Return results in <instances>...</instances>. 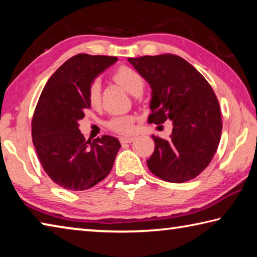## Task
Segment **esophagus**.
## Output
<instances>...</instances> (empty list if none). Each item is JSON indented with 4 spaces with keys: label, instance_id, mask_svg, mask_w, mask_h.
<instances>
[{
    "label": "esophagus",
    "instance_id": "34e87169",
    "mask_svg": "<svg viewBox=\"0 0 257 257\" xmlns=\"http://www.w3.org/2000/svg\"><path fill=\"white\" fill-rule=\"evenodd\" d=\"M134 137H121L120 138V142L122 143V144H125V143H132L134 142Z\"/></svg>",
    "mask_w": 257,
    "mask_h": 257
}]
</instances>
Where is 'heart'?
<instances>
[{"mask_svg":"<svg viewBox=\"0 0 257 257\" xmlns=\"http://www.w3.org/2000/svg\"><path fill=\"white\" fill-rule=\"evenodd\" d=\"M113 80L118 82L127 92L138 94L144 87V78L137 70L128 66H120L116 68L112 75ZM87 98L93 107H97L101 104V84L97 79H94L89 84ZM107 128L113 133L119 135H129L135 129L134 115H116L107 121Z\"/></svg>","mask_w":257,"mask_h":257,"instance_id":"obj_1","label":"heart"}]
</instances>
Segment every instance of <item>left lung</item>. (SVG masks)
I'll use <instances>...</instances> for the list:
<instances>
[{
  "mask_svg": "<svg viewBox=\"0 0 257 257\" xmlns=\"http://www.w3.org/2000/svg\"><path fill=\"white\" fill-rule=\"evenodd\" d=\"M149 81L152 101L149 122L170 119V138L153 136L155 149L146 161L160 179L181 184L202 173L214 156L222 132L217 97L207 80L176 54L129 58Z\"/></svg>",
  "mask_w": 257,
  "mask_h": 257,
  "instance_id": "obj_1",
  "label": "left lung"
}]
</instances>
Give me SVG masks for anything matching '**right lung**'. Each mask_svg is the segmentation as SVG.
<instances>
[{
  "label": "right lung",
  "instance_id": "1",
  "mask_svg": "<svg viewBox=\"0 0 257 257\" xmlns=\"http://www.w3.org/2000/svg\"><path fill=\"white\" fill-rule=\"evenodd\" d=\"M118 58L77 54L51 78L38 99L32 120V137L43 169L56 185L85 190L102 181L120 150L115 137L86 141L79 120L90 107L89 84Z\"/></svg>",
  "mask_w": 257,
  "mask_h": 257
}]
</instances>
